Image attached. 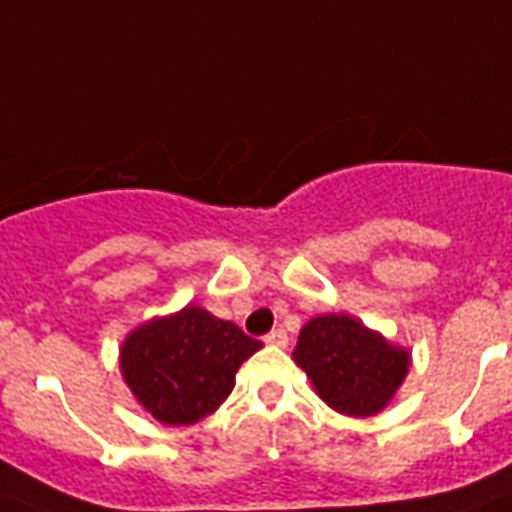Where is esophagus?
<instances>
[{"label":"esophagus","instance_id":"esophagus-1","mask_svg":"<svg viewBox=\"0 0 512 512\" xmlns=\"http://www.w3.org/2000/svg\"><path fill=\"white\" fill-rule=\"evenodd\" d=\"M265 344H273V347H286V344H289V336H286L284 328H273V331L265 336Z\"/></svg>","mask_w":512,"mask_h":512}]
</instances>
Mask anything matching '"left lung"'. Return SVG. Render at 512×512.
I'll use <instances>...</instances> for the list:
<instances>
[{
	"label": "left lung",
	"instance_id": "obj_1",
	"mask_svg": "<svg viewBox=\"0 0 512 512\" xmlns=\"http://www.w3.org/2000/svg\"><path fill=\"white\" fill-rule=\"evenodd\" d=\"M294 363L334 410L365 418L392 400L405 381L410 355L350 315H321L299 331Z\"/></svg>",
	"mask_w": 512,
	"mask_h": 512
}]
</instances>
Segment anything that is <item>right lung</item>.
<instances>
[{"label": "right lung", "instance_id": "1", "mask_svg": "<svg viewBox=\"0 0 512 512\" xmlns=\"http://www.w3.org/2000/svg\"><path fill=\"white\" fill-rule=\"evenodd\" d=\"M260 347L236 323L184 307L136 328L120 350V371L157 421L189 426L218 410L239 365Z\"/></svg>", "mask_w": 512, "mask_h": 512}]
</instances>
